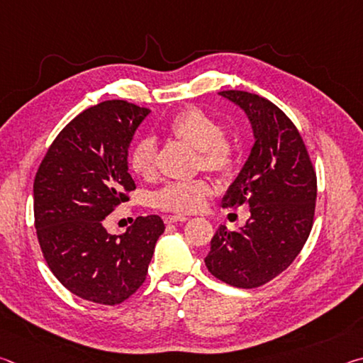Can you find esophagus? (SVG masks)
Here are the masks:
<instances>
[{"instance_id": "34e87169", "label": "esophagus", "mask_w": 363, "mask_h": 363, "mask_svg": "<svg viewBox=\"0 0 363 363\" xmlns=\"http://www.w3.org/2000/svg\"><path fill=\"white\" fill-rule=\"evenodd\" d=\"M163 220H164V224H174V223H186V220H189V218H186V216H164Z\"/></svg>"}]
</instances>
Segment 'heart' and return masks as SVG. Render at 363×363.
Returning <instances> with one entry per match:
<instances>
[{"label": "heart", "mask_w": 363, "mask_h": 363, "mask_svg": "<svg viewBox=\"0 0 363 363\" xmlns=\"http://www.w3.org/2000/svg\"><path fill=\"white\" fill-rule=\"evenodd\" d=\"M171 139L196 152V168L219 177H230L238 167V145L225 136L223 125L199 107H187L168 121ZM130 168L139 179L149 181L157 173V145L152 139H140L130 152ZM211 184L203 179L173 182L153 194L152 203L158 210L174 214L200 211L211 195Z\"/></svg>", "instance_id": "heart-1"}]
</instances>
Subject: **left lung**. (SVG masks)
<instances>
[{
	"mask_svg": "<svg viewBox=\"0 0 363 363\" xmlns=\"http://www.w3.org/2000/svg\"><path fill=\"white\" fill-rule=\"evenodd\" d=\"M247 113L255 145L227 189L225 208H250L240 230L220 225L205 264L214 277L237 288L267 284L296 259L314 223L317 176L296 126L264 97L220 91Z\"/></svg>",
	"mask_w": 363,
	"mask_h": 363,
	"instance_id": "8db88e82",
	"label": "left lung"
}]
</instances>
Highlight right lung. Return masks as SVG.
<instances>
[{"mask_svg":"<svg viewBox=\"0 0 363 363\" xmlns=\"http://www.w3.org/2000/svg\"><path fill=\"white\" fill-rule=\"evenodd\" d=\"M150 113L126 101L86 108L57 134L33 182L35 229L51 272L67 290L115 306L144 284L158 237L157 214L139 216L121 235L104 219L136 189L128 149Z\"/></svg>","mask_w":363,"mask_h":363,"instance_id":"obj_1","label":"right lung"}]
</instances>
